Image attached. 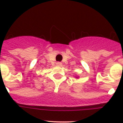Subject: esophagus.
I'll return each instance as SVG.
<instances>
[{
	"label": "esophagus",
	"mask_w": 123,
	"mask_h": 123,
	"mask_svg": "<svg viewBox=\"0 0 123 123\" xmlns=\"http://www.w3.org/2000/svg\"><path fill=\"white\" fill-rule=\"evenodd\" d=\"M56 64H57V65L59 66H62V63L61 62H57Z\"/></svg>",
	"instance_id": "esophagus-1"
}]
</instances>
